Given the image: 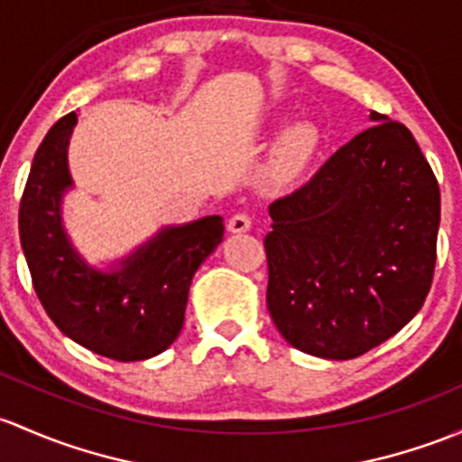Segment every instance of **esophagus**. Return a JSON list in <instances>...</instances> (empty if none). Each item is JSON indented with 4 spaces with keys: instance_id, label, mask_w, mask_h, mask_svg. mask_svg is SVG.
I'll return each mask as SVG.
<instances>
[{
    "instance_id": "34e87169",
    "label": "esophagus",
    "mask_w": 462,
    "mask_h": 462,
    "mask_svg": "<svg viewBox=\"0 0 462 462\" xmlns=\"http://www.w3.org/2000/svg\"><path fill=\"white\" fill-rule=\"evenodd\" d=\"M252 227V218L245 215V212H239V215H232L230 221H227V230L230 232H247Z\"/></svg>"
}]
</instances>
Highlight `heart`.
Here are the masks:
<instances>
[{
	"label": "heart",
	"instance_id": "1",
	"mask_svg": "<svg viewBox=\"0 0 462 462\" xmlns=\"http://www.w3.org/2000/svg\"><path fill=\"white\" fill-rule=\"evenodd\" d=\"M319 148V133L310 124H296L281 137L276 150V170L281 174H296L310 162Z\"/></svg>",
	"mask_w": 462,
	"mask_h": 462
}]
</instances>
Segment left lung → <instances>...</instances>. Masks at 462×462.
<instances>
[{
    "mask_svg": "<svg viewBox=\"0 0 462 462\" xmlns=\"http://www.w3.org/2000/svg\"><path fill=\"white\" fill-rule=\"evenodd\" d=\"M372 119L308 183L270 203L263 239L276 329L332 361L394 337L434 279L439 181L401 121Z\"/></svg>",
    "mask_w": 462,
    "mask_h": 462,
    "instance_id": "left-lung-1",
    "label": "left lung"
}]
</instances>
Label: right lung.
<instances>
[{"mask_svg":"<svg viewBox=\"0 0 462 462\" xmlns=\"http://www.w3.org/2000/svg\"><path fill=\"white\" fill-rule=\"evenodd\" d=\"M75 124L70 113L48 130L19 201V239L32 288L68 338L115 361H143L181 332L192 276L223 241V218L166 227L116 272L88 268L60 215L61 194L72 186L66 154Z\"/></svg>","mask_w":462,"mask_h":462,"instance_id":"add662e5","label":"right lung"}]
</instances>
